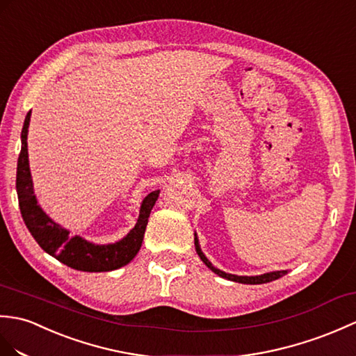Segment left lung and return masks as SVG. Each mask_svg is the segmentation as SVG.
Masks as SVG:
<instances>
[{
  "instance_id": "8db88e82",
  "label": "left lung",
  "mask_w": 356,
  "mask_h": 356,
  "mask_svg": "<svg viewBox=\"0 0 356 356\" xmlns=\"http://www.w3.org/2000/svg\"><path fill=\"white\" fill-rule=\"evenodd\" d=\"M194 244H195V252L198 253V256H200V259L208 266L216 275L225 277V279H229V280H234V282H239V284H249V285H258V284H267V282H271V280H276L279 277H282L286 275V270H280V271H270V273H266V275H261V276H236V275H229V273H225L218 270L217 267H213L212 264L209 262V259L206 258V256L203 254L202 249H200V244H198V239H197V235L194 238Z\"/></svg>"
}]
</instances>
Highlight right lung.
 <instances>
[{
	"label": "right lung",
	"mask_w": 356,
	"mask_h": 356,
	"mask_svg": "<svg viewBox=\"0 0 356 356\" xmlns=\"http://www.w3.org/2000/svg\"><path fill=\"white\" fill-rule=\"evenodd\" d=\"M31 111L27 113L21 131V153L16 168V193H18L19 209L24 222L31 236L42 247V250L54 256L65 266L80 271H112L121 268L135 258L143 245L145 227L153 206L159 197V189L148 194L143 203L138 222L130 232L113 244H94L79 235H70V230L60 227L40 209L36 195L33 193V180L29 167L27 134Z\"/></svg>",
	"instance_id": "right-lung-1"
}]
</instances>
